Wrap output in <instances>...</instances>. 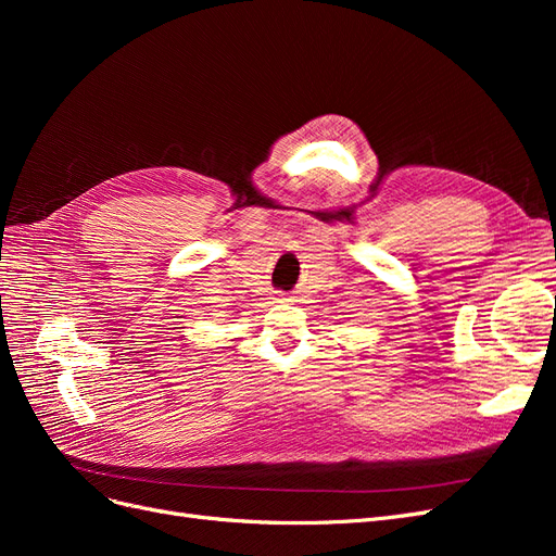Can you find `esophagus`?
I'll use <instances>...</instances> for the list:
<instances>
[{
	"label": "esophagus",
	"instance_id": "obj_1",
	"mask_svg": "<svg viewBox=\"0 0 556 556\" xmlns=\"http://www.w3.org/2000/svg\"><path fill=\"white\" fill-rule=\"evenodd\" d=\"M278 299H282V301H288V299H285V296H282V294H280V296H278Z\"/></svg>",
	"mask_w": 556,
	"mask_h": 556
}]
</instances>
